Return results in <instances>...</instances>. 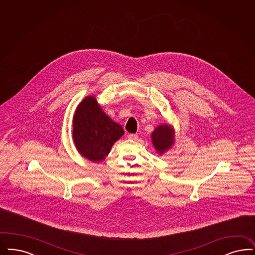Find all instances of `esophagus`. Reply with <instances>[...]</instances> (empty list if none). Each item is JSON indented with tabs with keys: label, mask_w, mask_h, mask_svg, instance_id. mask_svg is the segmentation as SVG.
I'll return each mask as SVG.
<instances>
[{
	"label": "esophagus",
	"mask_w": 255,
	"mask_h": 255,
	"mask_svg": "<svg viewBox=\"0 0 255 255\" xmlns=\"http://www.w3.org/2000/svg\"><path fill=\"white\" fill-rule=\"evenodd\" d=\"M128 139L135 140V139L138 137V135H137V134H134V133H130V134H128Z\"/></svg>",
	"instance_id": "1"
}]
</instances>
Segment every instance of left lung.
Returning <instances> with one entry per match:
<instances>
[{
  "instance_id": "obj_1",
  "label": "left lung",
  "mask_w": 255,
  "mask_h": 255,
  "mask_svg": "<svg viewBox=\"0 0 255 255\" xmlns=\"http://www.w3.org/2000/svg\"><path fill=\"white\" fill-rule=\"evenodd\" d=\"M152 141L158 152L163 153L171 147L174 142L173 131L167 125H161L156 128L152 133Z\"/></svg>"
}]
</instances>
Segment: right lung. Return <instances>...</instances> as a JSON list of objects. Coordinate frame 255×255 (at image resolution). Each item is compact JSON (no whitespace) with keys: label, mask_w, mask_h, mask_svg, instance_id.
Listing matches in <instances>:
<instances>
[{"label":"right lung","mask_w":255,"mask_h":255,"mask_svg":"<svg viewBox=\"0 0 255 255\" xmlns=\"http://www.w3.org/2000/svg\"><path fill=\"white\" fill-rule=\"evenodd\" d=\"M123 134V128L102 112L95 97H86L77 107L73 136L77 150L86 159L104 160Z\"/></svg>","instance_id":"obj_1"}]
</instances>
